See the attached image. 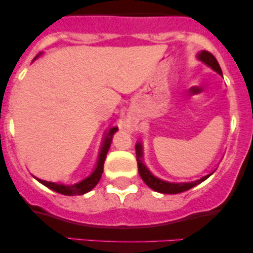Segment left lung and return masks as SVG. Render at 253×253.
<instances>
[{"mask_svg":"<svg viewBox=\"0 0 253 253\" xmlns=\"http://www.w3.org/2000/svg\"><path fill=\"white\" fill-rule=\"evenodd\" d=\"M197 59L201 60L202 63H205L206 65L210 66L211 69H213L214 71L217 72L220 76H222V71L221 68H220L219 63L215 59V57L213 54L210 53L207 51H201L197 53ZM144 147H143V143H138L135 145V153H136V162H138V171L139 175H140L143 181L146 183L147 187H150L151 189L158 191V193L162 194H178V193H183V191H187L191 189L195 185L200 184L203 181L208 178L211 175H213L214 171H211L210 173H207L206 176L201 177L200 179H196V181H191V182H169V181H164V179L159 178L153 175L152 172L149 170V168L146 167L144 163Z\"/></svg>","mask_w":253,"mask_h":253,"instance_id":"obj_1","label":"left lung"}]
</instances>
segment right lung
Segmentation results:
<instances>
[{
    "mask_svg": "<svg viewBox=\"0 0 253 253\" xmlns=\"http://www.w3.org/2000/svg\"><path fill=\"white\" fill-rule=\"evenodd\" d=\"M40 56H42V52H40L39 54H37L36 58L33 59V62ZM117 130H118V127L112 126L103 133V140L102 143H101V149H100V152H98L97 162L96 164H95L94 171H92L89 176L84 177L83 179H81L80 182L71 183V184H65V183H62V182L43 181V179L37 178V177H34V178H36L38 182H40L42 184L45 185V187H47L48 189L56 191V193L63 194V195L75 196V195H83V194L88 193V191L94 189L95 185H96L98 181L101 179V176H102L103 173L104 161H106L107 153H108L110 144H112L113 135H114V133L117 132Z\"/></svg>",
    "mask_w": 253,
    "mask_h": 253,
    "instance_id": "1",
    "label": "right lung"
}]
</instances>
